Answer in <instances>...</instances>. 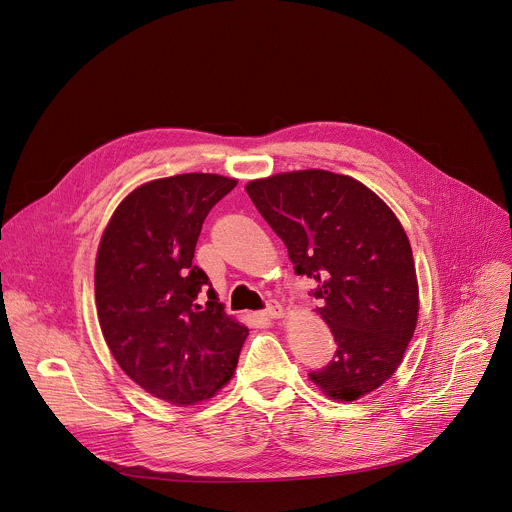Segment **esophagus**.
Returning a JSON list of instances; mask_svg holds the SVG:
<instances>
[{"instance_id":"1","label":"esophagus","mask_w":512,"mask_h":512,"mask_svg":"<svg viewBox=\"0 0 512 512\" xmlns=\"http://www.w3.org/2000/svg\"><path fill=\"white\" fill-rule=\"evenodd\" d=\"M263 316L265 318H281L283 316V308H281V304L277 302V300H269L267 302V306H265V310H263Z\"/></svg>"}]
</instances>
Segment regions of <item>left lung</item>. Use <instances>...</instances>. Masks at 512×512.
<instances>
[{
	"label": "left lung",
	"mask_w": 512,
	"mask_h": 512,
	"mask_svg": "<svg viewBox=\"0 0 512 512\" xmlns=\"http://www.w3.org/2000/svg\"><path fill=\"white\" fill-rule=\"evenodd\" d=\"M253 204L287 247L338 344L310 379L328 397L354 401L381 387L415 332L419 289L409 239L393 210L364 184L326 170L253 180Z\"/></svg>",
	"instance_id": "8db88e82"
}]
</instances>
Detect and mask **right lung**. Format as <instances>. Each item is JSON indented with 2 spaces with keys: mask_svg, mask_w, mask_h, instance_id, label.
Here are the masks:
<instances>
[{
  "mask_svg": "<svg viewBox=\"0 0 512 512\" xmlns=\"http://www.w3.org/2000/svg\"><path fill=\"white\" fill-rule=\"evenodd\" d=\"M235 186L198 172L148 182L117 206L101 237L95 300L105 342L131 381L172 405L223 389L249 336L192 265L206 214Z\"/></svg>",
  "mask_w": 512,
  "mask_h": 512,
  "instance_id": "right-lung-1",
  "label": "right lung"
}]
</instances>
